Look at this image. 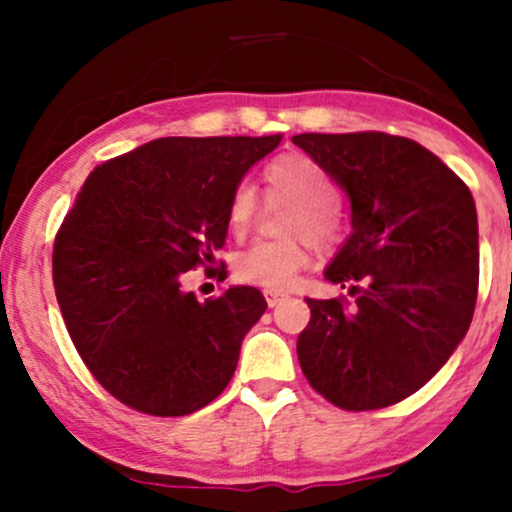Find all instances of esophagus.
I'll return each instance as SVG.
<instances>
[{
    "instance_id": "1",
    "label": "esophagus",
    "mask_w": 512,
    "mask_h": 512,
    "mask_svg": "<svg viewBox=\"0 0 512 512\" xmlns=\"http://www.w3.org/2000/svg\"><path fill=\"white\" fill-rule=\"evenodd\" d=\"M264 298H267L269 308H274V305H279L281 301H284L286 293H281V291H264Z\"/></svg>"
}]
</instances>
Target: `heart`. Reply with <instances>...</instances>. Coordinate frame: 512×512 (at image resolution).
<instances>
[{"mask_svg":"<svg viewBox=\"0 0 512 512\" xmlns=\"http://www.w3.org/2000/svg\"><path fill=\"white\" fill-rule=\"evenodd\" d=\"M267 197L272 202L293 204L286 233L330 245L342 233L337 204L339 190L325 168L310 156L289 154L276 158L264 170ZM257 214V192L250 182H240L228 199L226 219L233 236H245ZM308 264V250L301 243H257L240 252L233 272L240 284L262 286L269 291H286L296 284Z\"/></svg>","mask_w":512,"mask_h":512,"instance_id":"heart-1","label":"heart"}]
</instances>
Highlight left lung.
<instances>
[{"instance_id": "1", "label": "left lung", "mask_w": 512, "mask_h": 512, "mask_svg": "<svg viewBox=\"0 0 512 512\" xmlns=\"http://www.w3.org/2000/svg\"><path fill=\"white\" fill-rule=\"evenodd\" d=\"M351 202V236L325 279L363 281L354 308L315 301L298 334L313 390L346 411L383 409L421 390L462 342L479 286L469 187L414 139L385 132L296 134Z\"/></svg>"}]
</instances>
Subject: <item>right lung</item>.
Instances as JSON below:
<instances>
[{
  "label": "right lung",
  "instance_id": "obj_1",
  "mask_svg": "<svg viewBox=\"0 0 512 512\" xmlns=\"http://www.w3.org/2000/svg\"><path fill=\"white\" fill-rule=\"evenodd\" d=\"M279 142L154 139L93 168L76 195L52 250L57 303L93 378L127 407L185 416L231 383L267 301L231 286L202 303L180 276L214 264L228 199Z\"/></svg>",
  "mask_w": 512,
  "mask_h": 512
}]
</instances>
